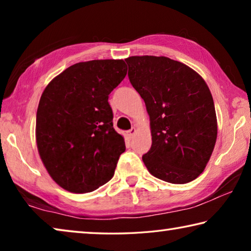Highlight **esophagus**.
<instances>
[{
  "label": "esophagus",
  "mask_w": 251,
  "mask_h": 251,
  "mask_svg": "<svg viewBox=\"0 0 251 251\" xmlns=\"http://www.w3.org/2000/svg\"><path fill=\"white\" fill-rule=\"evenodd\" d=\"M136 133H137V129H136L135 127H131V129L128 130V133H127V135H128L129 138H133L134 136L136 135Z\"/></svg>",
  "instance_id": "1"
}]
</instances>
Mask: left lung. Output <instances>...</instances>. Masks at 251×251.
Segmentation results:
<instances>
[{
    "label": "left lung",
    "instance_id": "obj_1",
    "mask_svg": "<svg viewBox=\"0 0 251 251\" xmlns=\"http://www.w3.org/2000/svg\"><path fill=\"white\" fill-rule=\"evenodd\" d=\"M128 77L145 101L151 147L143 161L152 176L186 184L206 168L217 139L209 87L197 72L165 56H130Z\"/></svg>",
    "mask_w": 251,
    "mask_h": 251
}]
</instances>
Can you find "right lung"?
<instances>
[{
  "mask_svg": "<svg viewBox=\"0 0 251 251\" xmlns=\"http://www.w3.org/2000/svg\"><path fill=\"white\" fill-rule=\"evenodd\" d=\"M127 74L123 59H93L54 77L36 113L37 151L58 186L91 193L112 179L124 152V137L113 127L108 95Z\"/></svg>",
  "mask_w": 251,
  "mask_h": 251,
  "instance_id": "1",
  "label": "right lung"
}]
</instances>
